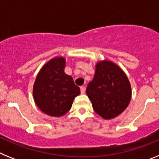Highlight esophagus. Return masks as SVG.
Returning <instances> with one entry per match:
<instances>
[{
	"label": "esophagus",
	"mask_w": 159,
	"mask_h": 159,
	"mask_svg": "<svg viewBox=\"0 0 159 159\" xmlns=\"http://www.w3.org/2000/svg\"><path fill=\"white\" fill-rule=\"evenodd\" d=\"M85 91H86V89H85V87H81V88H80L81 94H84V93H85Z\"/></svg>",
	"instance_id": "34e87169"
}]
</instances>
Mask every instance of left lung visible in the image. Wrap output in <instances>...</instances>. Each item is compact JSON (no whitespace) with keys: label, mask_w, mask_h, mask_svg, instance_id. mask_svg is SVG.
Returning <instances> with one entry per match:
<instances>
[{"label":"left lung","mask_w":159,"mask_h":159,"mask_svg":"<svg viewBox=\"0 0 159 159\" xmlns=\"http://www.w3.org/2000/svg\"><path fill=\"white\" fill-rule=\"evenodd\" d=\"M86 93L94 111L105 119L116 118L127 107L131 99V87L124 71L108 60L98 62L92 81Z\"/></svg>","instance_id":"left-lung-1"}]
</instances>
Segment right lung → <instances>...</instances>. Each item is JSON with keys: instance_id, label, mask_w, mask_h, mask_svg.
<instances>
[{"instance_id": "add662e5", "label": "right lung", "mask_w": 159, "mask_h": 159, "mask_svg": "<svg viewBox=\"0 0 159 159\" xmlns=\"http://www.w3.org/2000/svg\"><path fill=\"white\" fill-rule=\"evenodd\" d=\"M65 59L55 57L43 66L33 85L36 106L48 116L60 117L71 109L80 89L64 72Z\"/></svg>"}]
</instances>
